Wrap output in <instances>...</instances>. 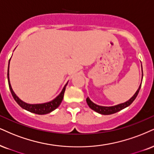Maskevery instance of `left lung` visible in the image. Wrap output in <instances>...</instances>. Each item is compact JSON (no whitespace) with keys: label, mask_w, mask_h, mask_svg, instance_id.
Segmentation results:
<instances>
[{"label":"left lung","mask_w":154,"mask_h":154,"mask_svg":"<svg viewBox=\"0 0 154 154\" xmlns=\"http://www.w3.org/2000/svg\"><path fill=\"white\" fill-rule=\"evenodd\" d=\"M141 85H140L139 88H138L137 91H136V94L132 96V98H131V99L128 100V101L125 102V103L119 104V105H116L114 106H111V107L100 106L96 105V104H95L94 103H93L91 100L89 99V98H86V102H87V103H88L89 107H90L92 110H94V111L97 112V113H100V114H103V115L113 114V113H116V112H118V111H120L121 110L125 109V108L128 107V106H130L131 104L133 103V101L136 99V96H138V92H139L140 88H141Z\"/></svg>","instance_id":"8db88e82"}]
</instances>
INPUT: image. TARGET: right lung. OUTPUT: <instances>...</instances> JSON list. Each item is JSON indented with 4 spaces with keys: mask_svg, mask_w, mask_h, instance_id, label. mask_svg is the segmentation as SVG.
<instances>
[{
    "mask_svg": "<svg viewBox=\"0 0 154 154\" xmlns=\"http://www.w3.org/2000/svg\"><path fill=\"white\" fill-rule=\"evenodd\" d=\"M9 63H10V60H9L8 68V81L9 88H10V91L13 98H14L15 100L17 102V103H18L20 107L23 108V109L27 110L28 111L31 112V113H36V114H39V115H43V114H47V113L54 111L55 109H57V108L59 106L60 103H61V101L63 100V98L64 92H65L66 87L67 86L68 83H66V86H64L63 88L61 93H60V94L58 95V96H57L54 100H51L50 102H48V103H41V104L26 103L23 101V100H20V98H19L16 94H15V93L13 92L12 88H11L10 80H9Z\"/></svg>",
    "mask_w": 154,
    "mask_h": 154,
    "instance_id": "1",
    "label": "right lung"
}]
</instances>
